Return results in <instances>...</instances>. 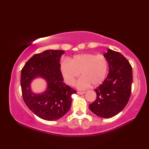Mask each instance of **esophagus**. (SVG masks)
Masks as SVG:
<instances>
[{"label":"esophagus","mask_w":149,"mask_h":149,"mask_svg":"<svg viewBox=\"0 0 149 149\" xmlns=\"http://www.w3.org/2000/svg\"><path fill=\"white\" fill-rule=\"evenodd\" d=\"M77 93L78 95H83V94L85 93L84 91H77Z\"/></svg>","instance_id":"obj_1"}]
</instances>
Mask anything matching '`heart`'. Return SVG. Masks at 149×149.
Masks as SVG:
<instances>
[{
	"label": "heart",
	"mask_w": 149,
	"mask_h": 149,
	"mask_svg": "<svg viewBox=\"0 0 149 149\" xmlns=\"http://www.w3.org/2000/svg\"><path fill=\"white\" fill-rule=\"evenodd\" d=\"M108 62L102 55L93 54H82L74 56L70 61L65 60L60 66L63 79L68 86H73L76 79V86L80 90H84L92 84L98 86L105 81L108 72Z\"/></svg>",
	"instance_id": "heart-1"
}]
</instances>
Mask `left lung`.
Instances as JSON below:
<instances>
[{
	"label": "left lung",
	"mask_w": 149,
	"mask_h": 149,
	"mask_svg": "<svg viewBox=\"0 0 149 149\" xmlns=\"http://www.w3.org/2000/svg\"><path fill=\"white\" fill-rule=\"evenodd\" d=\"M108 62L109 74L94 91L96 100L89 105L91 111L101 118H109L121 112L131 93L132 67L121 54L107 49L104 54Z\"/></svg>",
	"instance_id": "obj_1"
}]
</instances>
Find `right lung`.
<instances>
[{
  "instance_id": "1",
  "label": "right lung",
  "mask_w": 149,
  "mask_h": 149,
  "mask_svg": "<svg viewBox=\"0 0 149 149\" xmlns=\"http://www.w3.org/2000/svg\"><path fill=\"white\" fill-rule=\"evenodd\" d=\"M61 50H46L34 54L21 72L22 96L29 109L39 118L52 121L66 115L71 107L72 95L76 91L63 83L60 70ZM46 82V89L42 93H34L31 83L36 78Z\"/></svg>"
}]
</instances>
